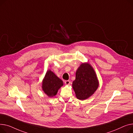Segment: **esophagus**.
<instances>
[{"mask_svg": "<svg viewBox=\"0 0 133 133\" xmlns=\"http://www.w3.org/2000/svg\"><path fill=\"white\" fill-rule=\"evenodd\" d=\"M65 84L66 85H69L70 84V81H65Z\"/></svg>", "mask_w": 133, "mask_h": 133, "instance_id": "esophagus-1", "label": "esophagus"}]
</instances>
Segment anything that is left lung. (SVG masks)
Segmentation results:
<instances>
[{
  "instance_id": "obj_1",
  "label": "left lung",
  "mask_w": 133,
  "mask_h": 133,
  "mask_svg": "<svg viewBox=\"0 0 133 133\" xmlns=\"http://www.w3.org/2000/svg\"><path fill=\"white\" fill-rule=\"evenodd\" d=\"M99 81L94 69L88 62L82 63L77 69L72 88L76 98L84 100L90 97L99 87Z\"/></svg>"
}]
</instances>
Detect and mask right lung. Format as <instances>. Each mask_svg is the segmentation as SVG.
I'll return each mask as SVG.
<instances>
[{"label":"right lung","mask_w":133,"mask_h":133,"mask_svg":"<svg viewBox=\"0 0 133 133\" xmlns=\"http://www.w3.org/2000/svg\"><path fill=\"white\" fill-rule=\"evenodd\" d=\"M63 85V82L51 70L46 71L42 82V89L49 97L55 96L58 90Z\"/></svg>","instance_id":"1"}]
</instances>
